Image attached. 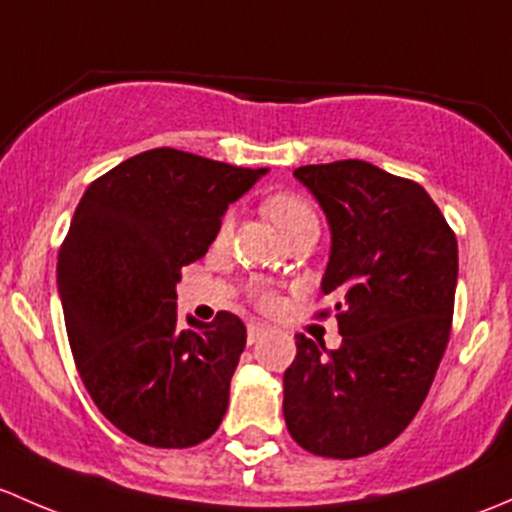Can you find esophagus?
<instances>
[{
  "label": "esophagus",
  "mask_w": 512,
  "mask_h": 512,
  "mask_svg": "<svg viewBox=\"0 0 512 512\" xmlns=\"http://www.w3.org/2000/svg\"><path fill=\"white\" fill-rule=\"evenodd\" d=\"M266 333V328L263 325H256V323H249V328H246V340H249V345H254Z\"/></svg>",
  "instance_id": "obj_1"
}]
</instances>
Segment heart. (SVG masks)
<instances>
[{
    "instance_id": "1",
    "label": "heart",
    "mask_w": 512,
    "mask_h": 512,
    "mask_svg": "<svg viewBox=\"0 0 512 512\" xmlns=\"http://www.w3.org/2000/svg\"><path fill=\"white\" fill-rule=\"evenodd\" d=\"M263 212H266V217L273 221V226L281 231V236L288 234V231L295 229V226L305 224V221H318V214H315L313 204L295 192L271 194V197L263 202ZM229 229H231V217H224V221H221L219 226V236H224ZM271 300L273 295L268 291L258 293V303L261 305H268Z\"/></svg>"
}]
</instances>
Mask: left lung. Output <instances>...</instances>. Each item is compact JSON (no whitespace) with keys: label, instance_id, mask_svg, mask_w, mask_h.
<instances>
[{"label":"left lung","instance_id":"left-lung-1","mask_svg":"<svg viewBox=\"0 0 512 512\" xmlns=\"http://www.w3.org/2000/svg\"><path fill=\"white\" fill-rule=\"evenodd\" d=\"M293 175L333 231L323 295L335 300L342 345L325 350L295 337L283 416L305 451L360 458L392 444L429 394L451 335L456 234L421 184L370 162L305 165Z\"/></svg>","mask_w":512,"mask_h":512}]
</instances>
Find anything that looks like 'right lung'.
I'll list each match as a JSON object with an SVG mask.
<instances>
[{
    "label": "right lung",
    "instance_id": "add662e5",
    "mask_svg": "<svg viewBox=\"0 0 512 512\" xmlns=\"http://www.w3.org/2000/svg\"><path fill=\"white\" fill-rule=\"evenodd\" d=\"M263 172L157 147L78 202L56 263L68 342L100 414L140 444L189 449L224 419L246 328L226 310L182 323L175 286Z\"/></svg>",
    "mask_w": 512,
    "mask_h": 512
}]
</instances>
